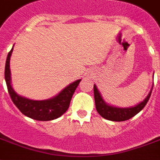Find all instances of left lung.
I'll list each match as a JSON object with an SVG mask.
<instances>
[{"mask_svg":"<svg viewBox=\"0 0 160 160\" xmlns=\"http://www.w3.org/2000/svg\"><path fill=\"white\" fill-rule=\"evenodd\" d=\"M152 89L153 86L150 92H149L148 96H146L143 101L140 102L139 104L136 105L135 106L122 108V107L110 105L108 103L105 102L104 101V99H103L102 96H101V92H99V90L96 88V85L94 84V98L96 110L102 118L110 120V121L122 122V121L128 120L131 118L134 117L141 110H142L144 107L146 106L150 97Z\"/></svg>","mask_w":160,"mask_h":160,"instance_id":"obj_1","label":"left lung"}]
</instances>
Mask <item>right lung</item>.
<instances>
[{
	"mask_svg": "<svg viewBox=\"0 0 160 160\" xmlns=\"http://www.w3.org/2000/svg\"><path fill=\"white\" fill-rule=\"evenodd\" d=\"M14 46L6 58L5 67V79L8 92L12 101L21 113L25 116L38 121H50L63 115L68 109L72 96L82 79L76 80L62 90L59 94L52 98L42 101H34L17 94L11 84V73L10 68V56Z\"/></svg>",
	"mask_w": 160,
	"mask_h": 160,
	"instance_id": "obj_1",
	"label": "right lung"
}]
</instances>
